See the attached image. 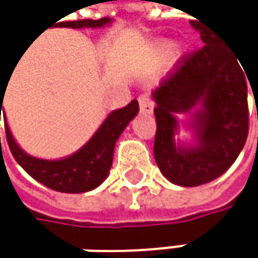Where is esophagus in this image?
Segmentation results:
<instances>
[{"label":"esophagus","mask_w":258,"mask_h":258,"mask_svg":"<svg viewBox=\"0 0 258 258\" xmlns=\"http://www.w3.org/2000/svg\"><path fill=\"white\" fill-rule=\"evenodd\" d=\"M139 104H140V110L142 112H145V113H152L154 112V103H152V100L146 94H142L139 97Z\"/></svg>","instance_id":"1"}]
</instances>
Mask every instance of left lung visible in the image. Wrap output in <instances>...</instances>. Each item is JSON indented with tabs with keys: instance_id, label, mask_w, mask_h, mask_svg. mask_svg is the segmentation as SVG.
I'll use <instances>...</instances> for the list:
<instances>
[{
	"instance_id": "left-lung-1",
	"label": "left lung",
	"mask_w": 258,
	"mask_h": 258,
	"mask_svg": "<svg viewBox=\"0 0 258 258\" xmlns=\"http://www.w3.org/2000/svg\"><path fill=\"white\" fill-rule=\"evenodd\" d=\"M191 25L205 44L180 58L152 92L157 104L154 157L161 173L180 186H197L227 172L243 149L249 128L243 64L238 66L240 59L212 29L199 22ZM180 113H191L192 142L179 140Z\"/></svg>"
}]
</instances>
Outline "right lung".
<instances>
[{"label": "right lung", "mask_w": 258, "mask_h": 258, "mask_svg": "<svg viewBox=\"0 0 258 258\" xmlns=\"http://www.w3.org/2000/svg\"><path fill=\"white\" fill-rule=\"evenodd\" d=\"M110 18L103 19H82L73 22H62L61 26L67 28H101L109 25ZM6 88H0V113ZM139 103L133 100L122 109L113 110L107 115L103 124L94 133V136L75 154L59 160H44L32 157L16 143L12 131L7 125L6 113L3 112L6 122V136L10 151L19 166L29 176L40 183L61 192H85L97 188L107 178L113 161V149L118 137L137 115Z\"/></svg>", "instance_id": "add662e5"}]
</instances>
